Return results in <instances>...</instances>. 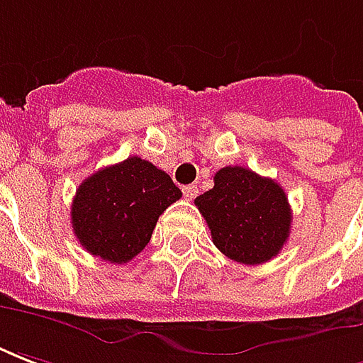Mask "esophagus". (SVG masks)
I'll return each instance as SVG.
<instances>
[{
  "instance_id": "1",
  "label": "esophagus",
  "mask_w": 363,
  "mask_h": 363,
  "mask_svg": "<svg viewBox=\"0 0 363 363\" xmlns=\"http://www.w3.org/2000/svg\"><path fill=\"white\" fill-rule=\"evenodd\" d=\"M182 191H184V197H186V199H189V201H191V199H195V197H197V194H199L197 186H186L184 189H182Z\"/></svg>"
}]
</instances>
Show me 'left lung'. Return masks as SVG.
Instances as JSON below:
<instances>
[{"label":"left lung","instance_id":"obj_1","mask_svg":"<svg viewBox=\"0 0 363 363\" xmlns=\"http://www.w3.org/2000/svg\"><path fill=\"white\" fill-rule=\"evenodd\" d=\"M213 242L235 262L256 266L279 254L291 228L287 195L269 177L242 166L215 174V186L195 199Z\"/></svg>","mask_w":363,"mask_h":363}]
</instances>
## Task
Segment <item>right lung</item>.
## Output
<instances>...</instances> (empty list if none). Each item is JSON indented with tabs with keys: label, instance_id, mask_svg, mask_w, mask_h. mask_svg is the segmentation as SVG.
I'll list each match as a JSON object with an SVG mask.
<instances>
[{
	"label": "right lung",
	"instance_id": "right-lung-1",
	"mask_svg": "<svg viewBox=\"0 0 363 363\" xmlns=\"http://www.w3.org/2000/svg\"><path fill=\"white\" fill-rule=\"evenodd\" d=\"M182 197L172 177L130 156L82 182L72 201V227L91 256L127 264L150 242L164 211Z\"/></svg>",
	"mask_w": 363,
	"mask_h": 363
}]
</instances>
